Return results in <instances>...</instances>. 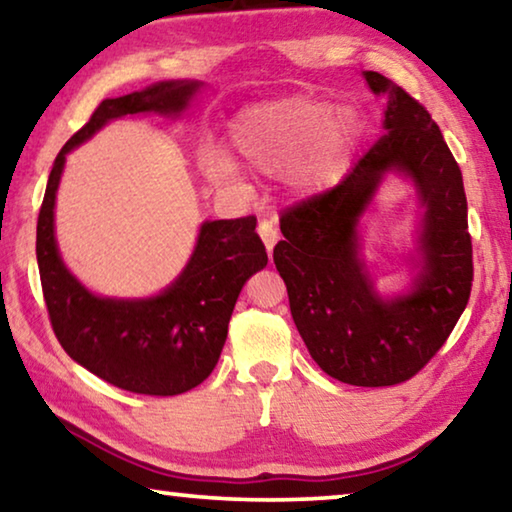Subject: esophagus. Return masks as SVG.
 Here are the masks:
<instances>
[{
  "label": "esophagus",
  "instance_id": "obj_1",
  "mask_svg": "<svg viewBox=\"0 0 512 512\" xmlns=\"http://www.w3.org/2000/svg\"><path fill=\"white\" fill-rule=\"evenodd\" d=\"M257 232H259V236H262L264 246H266V250H269V257H271L273 246L278 243V227L273 225L271 220H262V223L257 225Z\"/></svg>",
  "mask_w": 512,
  "mask_h": 512
}]
</instances>
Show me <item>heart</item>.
Listing matches in <instances>:
<instances>
[{
  "mask_svg": "<svg viewBox=\"0 0 512 512\" xmlns=\"http://www.w3.org/2000/svg\"><path fill=\"white\" fill-rule=\"evenodd\" d=\"M361 119L352 108H335L322 98L292 96L259 103L234 117L232 147L264 172H287L308 188H326L347 170ZM202 170L218 183H232L236 167L227 156L204 151Z\"/></svg>",
  "mask_w": 512,
  "mask_h": 512,
  "instance_id": "1",
  "label": "heart"
}]
</instances>
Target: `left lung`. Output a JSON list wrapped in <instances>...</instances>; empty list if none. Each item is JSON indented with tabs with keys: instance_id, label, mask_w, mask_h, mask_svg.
<instances>
[{
	"instance_id": "obj_1",
	"label": "left lung",
	"mask_w": 512,
	"mask_h": 512,
	"mask_svg": "<svg viewBox=\"0 0 512 512\" xmlns=\"http://www.w3.org/2000/svg\"><path fill=\"white\" fill-rule=\"evenodd\" d=\"M365 80L386 103V133L338 186L282 211L285 241L273 248V262L319 368L345 384L375 388L418 375L444 347L469 303L474 253L462 172L439 126L381 73L365 71ZM388 169L415 179L428 211L422 276L409 295L384 302L357 259L355 223Z\"/></svg>"
}]
</instances>
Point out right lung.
Returning a JSON list of instances; mask_svg holds the SVG:
<instances>
[{
	"mask_svg": "<svg viewBox=\"0 0 512 512\" xmlns=\"http://www.w3.org/2000/svg\"><path fill=\"white\" fill-rule=\"evenodd\" d=\"M197 87L200 82H158L103 101L61 147L38 211V273L59 345L96 377L140 395L186 393L216 368L236 299L246 280L269 262L255 232L257 218L204 223L193 257L170 289L147 301H114L89 294L61 262L55 243V193L68 151L105 121L140 112L177 114Z\"/></svg>",
	"mask_w": 512,
	"mask_h": 512,
	"instance_id": "1",
	"label": "right lung"
}]
</instances>
